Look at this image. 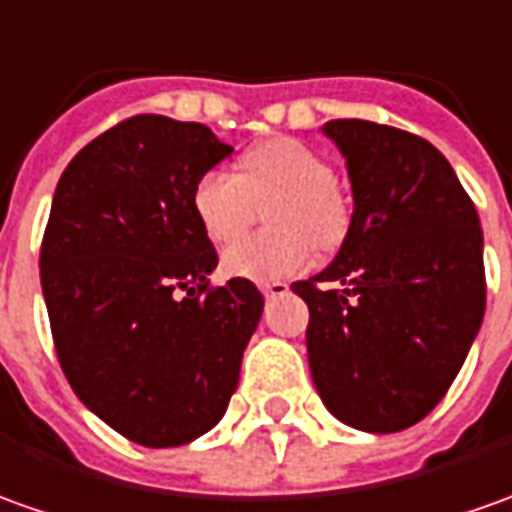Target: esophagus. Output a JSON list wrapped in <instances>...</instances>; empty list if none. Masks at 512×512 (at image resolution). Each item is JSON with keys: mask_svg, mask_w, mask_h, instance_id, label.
<instances>
[{"mask_svg": "<svg viewBox=\"0 0 512 512\" xmlns=\"http://www.w3.org/2000/svg\"><path fill=\"white\" fill-rule=\"evenodd\" d=\"M260 291L266 294V297H285L291 288L285 280H269V283H260Z\"/></svg>", "mask_w": 512, "mask_h": 512, "instance_id": "esophagus-1", "label": "esophagus"}]
</instances>
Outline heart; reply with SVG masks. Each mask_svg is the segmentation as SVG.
<instances>
[{
  "label": "heart",
  "instance_id": "heart-1",
  "mask_svg": "<svg viewBox=\"0 0 512 512\" xmlns=\"http://www.w3.org/2000/svg\"><path fill=\"white\" fill-rule=\"evenodd\" d=\"M269 235L235 243L224 252V271L246 280H277L305 269L319 249H336L350 229V204L330 179V165L311 145L274 137L246 151L238 176L204 173L193 187V212L215 246L238 241L266 207Z\"/></svg>",
  "mask_w": 512,
  "mask_h": 512
}]
</instances>
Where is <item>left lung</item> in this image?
<instances>
[{"label": "left lung", "mask_w": 512, "mask_h": 512, "mask_svg": "<svg viewBox=\"0 0 512 512\" xmlns=\"http://www.w3.org/2000/svg\"><path fill=\"white\" fill-rule=\"evenodd\" d=\"M347 159L353 218L308 302V364L330 415L373 434L415 426L460 373L485 316L482 227L448 159L370 120L322 128Z\"/></svg>", "instance_id": "8db88e82"}]
</instances>
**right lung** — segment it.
Listing matches in <instances>:
<instances>
[{"mask_svg":"<svg viewBox=\"0 0 512 512\" xmlns=\"http://www.w3.org/2000/svg\"><path fill=\"white\" fill-rule=\"evenodd\" d=\"M227 142L201 123L137 114L92 139L58 179L41 291L69 387L148 448L210 431L238 387L263 314L246 277L210 285L218 255L193 187Z\"/></svg>","mask_w":512,"mask_h":512,"instance_id":"obj_1","label":"right lung"}]
</instances>
